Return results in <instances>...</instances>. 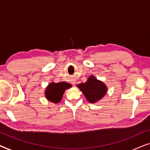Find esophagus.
Returning <instances> with one entry per match:
<instances>
[{"mask_svg": "<svg viewBox=\"0 0 150 150\" xmlns=\"http://www.w3.org/2000/svg\"><path fill=\"white\" fill-rule=\"evenodd\" d=\"M71 84H72V85H74V84H75V82H74V81L71 82Z\"/></svg>", "mask_w": 150, "mask_h": 150, "instance_id": "34e87169", "label": "esophagus"}]
</instances>
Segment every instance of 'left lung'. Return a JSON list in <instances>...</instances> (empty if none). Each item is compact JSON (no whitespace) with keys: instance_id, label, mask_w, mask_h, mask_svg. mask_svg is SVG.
Masks as SVG:
<instances>
[{"instance_id":"obj_1","label":"left lung","mask_w":150,"mask_h":150,"mask_svg":"<svg viewBox=\"0 0 150 150\" xmlns=\"http://www.w3.org/2000/svg\"><path fill=\"white\" fill-rule=\"evenodd\" d=\"M88 102L94 104L102 99L107 93L108 88L103 82L93 75L90 76L85 83L77 85Z\"/></svg>"}]
</instances>
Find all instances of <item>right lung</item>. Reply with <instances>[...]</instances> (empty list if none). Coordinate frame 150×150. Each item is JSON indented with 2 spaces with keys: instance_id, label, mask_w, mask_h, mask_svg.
<instances>
[{
  "instance_id": "1",
  "label": "right lung",
  "mask_w": 150,
  "mask_h": 150,
  "mask_svg": "<svg viewBox=\"0 0 150 150\" xmlns=\"http://www.w3.org/2000/svg\"><path fill=\"white\" fill-rule=\"evenodd\" d=\"M71 87L69 83L65 82L55 83L54 82L50 83L45 90L44 94L46 99L52 103L57 104L62 100L63 93L65 90Z\"/></svg>"
}]
</instances>
